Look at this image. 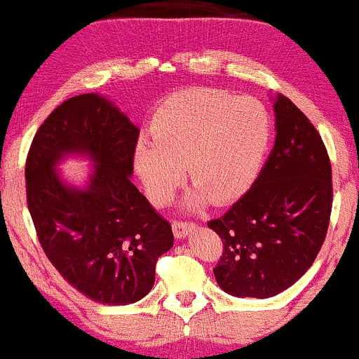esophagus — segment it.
Segmentation results:
<instances>
[{
	"label": "esophagus",
	"mask_w": 359,
	"mask_h": 359,
	"mask_svg": "<svg viewBox=\"0 0 359 359\" xmlns=\"http://www.w3.org/2000/svg\"><path fill=\"white\" fill-rule=\"evenodd\" d=\"M194 228H196V224H194V222H191V221L175 219L174 222H172V229H174L175 238H179V240H180V238H184L187 233H191Z\"/></svg>",
	"instance_id": "obj_1"
}]
</instances>
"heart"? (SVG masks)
I'll return each instance as SVG.
<instances>
[{
	"instance_id": "b5f03b06",
	"label": "heart",
	"mask_w": 359,
	"mask_h": 359,
	"mask_svg": "<svg viewBox=\"0 0 359 359\" xmlns=\"http://www.w3.org/2000/svg\"><path fill=\"white\" fill-rule=\"evenodd\" d=\"M270 118L253 97L219 89H192L168 100L154 123V142H140L135 168L148 199L165 204L187 174L196 184L185 204L238 199L262 167Z\"/></svg>"
}]
</instances>
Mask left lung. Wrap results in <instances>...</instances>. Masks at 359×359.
Returning a JSON list of instances; mask_svg holds the SVG:
<instances>
[{
    "label": "left lung",
    "mask_w": 359,
    "mask_h": 359,
    "mask_svg": "<svg viewBox=\"0 0 359 359\" xmlns=\"http://www.w3.org/2000/svg\"><path fill=\"white\" fill-rule=\"evenodd\" d=\"M275 147L258 179L224 216L208 222L222 255L214 277L236 297L266 299L314 263L332 209V172L319 131L278 94Z\"/></svg>",
    "instance_id": "8db88e82"
}]
</instances>
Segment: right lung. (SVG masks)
<instances>
[{"instance_id":"1","label":"right lung","mask_w":359,"mask_h":359,"mask_svg":"<svg viewBox=\"0 0 359 359\" xmlns=\"http://www.w3.org/2000/svg\"><path fill=\"white\" fill-rule=\"evenodd\" d=\"M138 135L104 97L81 94L40 125L25 165L28 211L45 255L76 290L108 306L145 297L156 259L174 245L170 222L130 180ZM65 153L98 163L84 191L53 170Z\"/></svg>"}]
</instances>
